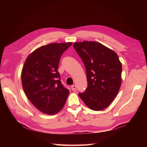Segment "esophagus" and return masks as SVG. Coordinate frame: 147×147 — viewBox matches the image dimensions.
Returning <instances> with one entry per match:
<instances>
[{
	"mask_svg": "<svg viewBox=\"0 0 147 147\" xmlns=\"http://www.w3.org/2000/svg\"><path fill=\"white\" fill-rule=\"evenodd\" d=\"M76 88H77L76 85H74H74L71 86V89H72L73 91H75V90H76Z\"/></svg>",
	"mask_w": 147,
	"mask_h": 147,
	"instance_id": "1",
	"label": "esophagus"
}]
</instances>
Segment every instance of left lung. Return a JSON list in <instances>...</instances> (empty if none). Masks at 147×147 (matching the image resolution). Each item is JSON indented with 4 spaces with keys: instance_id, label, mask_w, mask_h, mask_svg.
Segmentation results:
<instances>
[{
    "instance_id": "left-lung-1",
    "label": "left lung",
    "mask_w": 147,
    "mask_h": 147,
    "mask_svg": "<svg viewBox=\"0 0 147 147\" xmlns=\"http://www.w3.org/2000/svg\"><path fill=\"white\" fill-rule=\"evenodd\" d=\"M74 47L86 71L88 87L78 96L89 108L104 110L117 96L121 83L122 66L117 54L96 42H76Z\"/></svg>"
}]
</instances>
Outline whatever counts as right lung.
Masks as SVG:
<instances>
[{
  "instance_id": "right-lung-1",
  "label": "right lung",
  "mask_w": 147,
  "mask_h": 147,
  "mask_svg": "<svg viewBox=\"0 0 147 147\" xmlns=\"http://www.w3.org/2000/svg\"><path fill=\"white\" fill-rule=\"evenodd\" d=\"M72 43H53L37 48L28 57L21 73L26 96L35 107L48 115L63 108L69 90L57 71L61 56Z\"/></svg>"
}]
</instances>
